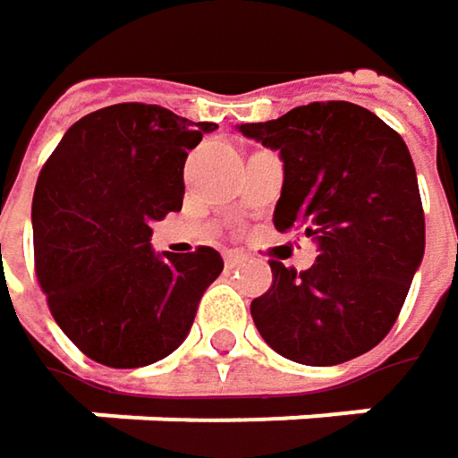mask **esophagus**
<instances>
[{
	"instance_id": "34e87169",
	"label": "esophagus",
	"mask_w": 458,
	"mask_h": 458,
	"mask_svg": "<svg viewBox=\"0 0 458 458\" xmlns=\"http://www.w3.org/2000/svg\"><path fill=\"white\" fill-rule=\"evenodd\" d=\"M224 260H226V266H229V268H237V266H242L248 258L242 256V253H226V258H224Z\"/></svg>"
}]
</instances>
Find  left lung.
I'll list each match as a JSON object with an SVG mask.
<instances>
[{
	"mask_svg": "<svg viewBox=\"0 0 458 458\" xmlns=\"http://www.w3.org/2000/svg\"><path fill=\"white\" fill-rule=\"evenodd\" d=\"M240 131L284 160L279 232L316 242L306 271L271 260V287L250 303L260 337L284 359L332 367L393 329L425 256V210L409 147L353 102H311Z\"/></svg>",
	"mask_w": 458,
	"mask_h": 458,
	"instance_id": "left-lung-1",
	"label": "left lung"
}]
</instances>
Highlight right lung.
Instances as JSON below:
<instances>
[{"mask_svg":"<svg viewBox=\"0 0 458 458\" xmlns=\"http://www.w3.org/2000/svg\"><path fill=\"white\" fill-rule=\"evenodd\" d=\"M216 123L121 102L76 121L33 192V263L60 329L97 364L137 369L174 353L224 260L149 248L152 221L182 210L187 149Z\"/></svg>","mask_w":458,"mask_h":458,"instance_id":"1","label":"right lung"}]
</instances>
